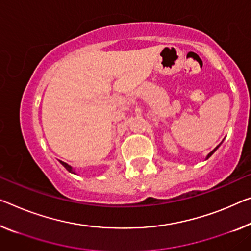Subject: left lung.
<instances>
[{
	"label": "left lung",
	"mask_w": 251,
	"mask_h": 251,
	"mask_svg": "<svg viewBox=\"0 0 251 251\" xmlns=\"http://www.w3.org/2000/svg\"><path fill=\"white\" fill-rule=\"evenodd\" d=\"M220 145H221V144H220ZM220 145H219V146H217V147H215V148H214L213 150H212V151H211V152L209 153V155H207V156H206V158H205V159H209V158H210V157H211L212 155H213V153H214V151H215V150H217V149H218V148L220 147Z\"/></svg>",
	"instance_id": "1"
}]
</instances>
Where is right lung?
Returning a JSON list of instances; mask_svg holds the SVG:
<instances>
[{
  "mask_svg": "<svg viewBox=\"0 0 251 251\" xmlns=\"http://www.w3.org/2000/svg\"><path fill=\"white\" fill-rule=\"evenodd\" d=\"M60 164H61V165H63V166H64V167H65V168H66V169H67V171H68L69 173H73V174H76V173H75V169H73V167H72V166H69L68 164H66V163H64V161H61V160H60Z\"/></svg>",
  "mask_w": 251,
  "mask_h": 251,
  "instance_id": "add662e5",
  "label": "right lung"
}]
</instances>
